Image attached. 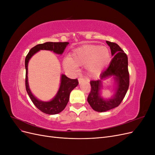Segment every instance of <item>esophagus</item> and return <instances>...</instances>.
I'll use <instances>...</instances> for the list:
<instances>
[{
	"label": "esophagus",
	"mask_w": 155,
	"mask_h": 155,
	"mask_svg": "<svg viewBox=\"0 0 155 155\" xmlns=\"http://www.w3.org/2000/svg\"><path fill=\"white\" fill-rule=\"evenodd\" d=\"M84 80H85V79H84V78H83V77H79V78H78V81H79V84H80L82 81H83Z\"/></svg>",
	"instance_id": "obj_1"
}]
</instances>
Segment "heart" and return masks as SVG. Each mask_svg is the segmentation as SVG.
Instances as JSON below:
<instances>
[{
  "instance_id": "heart-1",
  "label": "heart",
  "mask_w": 155,
  "mask_h": 155,
  "mask_svg": "<svg viewBox=\"0 0 155 155\" xmlns=\"http://www.w3.org/2000/svg\"><path fill=\"white\" fill-rule=\"evenodd\" d=\"M110 59V51L106 46L85 45L73 50L63 61L64 68L77 72L79 65H85L89 75L100 74Z\"/></svg>"
}]
</instances>
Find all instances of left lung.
<instances>
[{"mask_svg":"<svg viewBox=\"0 0 155 155\" xmlns=\"http://www.w3.org/2000/svg\"><path fill=\"white\" fill-rule=\"evenodd\" d=\"M106 43L110 46L113 58L109 67L101 73L100 79L91 81V91L87 98L88 103L92 109L100 112L109 110L118 107L124 100L129 86L127 56L118 45L107 41ZM112 76L115 82V93L111 98L105 99L101 94L102 80Z\"/></svg>","mask_w":155,"mask_h":155,"instance_id":"1","label":"left lung"}]
</instances>
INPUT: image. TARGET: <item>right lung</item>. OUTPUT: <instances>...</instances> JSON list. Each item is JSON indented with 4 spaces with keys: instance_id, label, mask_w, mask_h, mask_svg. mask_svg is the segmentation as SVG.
<instances>
[{
    "instance_id": "add662e5",
    "label": "right lung",
    "mask_w": 155,
    "mask_h": 155,
    "mask_svg": "<svg viewBox=\"0 0 155 155\" xmlns=\"http://www.w3.org/2000/svg\"><path fill=\"white\" fill-rule=\"evenodd\" d=\"M69 44L68 42H46L43 44H39L33 47L26 55L25 59V68H26V79L25 85L28 94L29 95L31 100L34 103L35 106L41 111L48 114H57L63 111L67 106L69 101L70 94L74 88H76L79 84L78 79H72L61 74V76L60 85L55 96L51 100L48 101H41L33 94L28 83V63L32 56L38 52L40 50H50L53 51L55 54L62 55L67 46Z\"/></svg>"
}]
</instances>
